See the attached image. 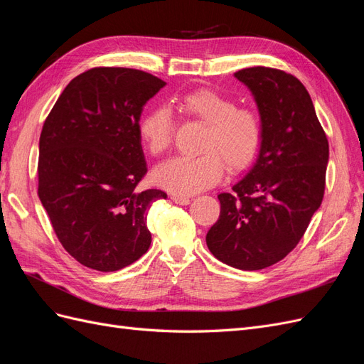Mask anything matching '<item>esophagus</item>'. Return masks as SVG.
<instances>
[{"mask_svg":"<svg viewBox=\"0 0 364 364\" xmlns=\"http://www.w3.org/2000/svg\"><path fill=\"white\" fill-rule=\"evenodd\" d=\"M171 200L174 202V203H178V205H188L191 200H190V197H186V196H178V194H173L171 196Z\"/></svg>","mask_w":364,"mask_h":364,"instance_id":"obj_1","label":"esophagus"}]
</instances>
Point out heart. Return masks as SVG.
<instances>
[{"mask_svg": "<svg viewBox=\"0 0 364 364\" xmlns=\"http://www.w3.org/2000/svg\"><path fill=\"white\" fill-rule=\"evenodd\" d=\"M181 111L205 124L199 156H178L153 171V182L174 194H196L222 179L223 168L241 171L258 156L262 142L259 115L249 107H237L229 97L211 90L186 94ZM174 123L168 109L150 111L139 123V138L151 156H161L173 142Z\"/></svg>", "mask_w": 364, "mask_h": 364, "instance_id": "b5f03b06", "label": "heart"}]
</instances>
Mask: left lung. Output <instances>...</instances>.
Instances as JSON below:
<instances>
[{
  "instance_id": "obj_1",
  "label": "left lung",
  "mask_w": 364,
  "mask_h": 364,
  "mask_svg": "<svg viewBox=\"0 0 364 364\" xmlns=\"http://www.w3.org/2000/svg\"><path fill=\"white\" fill-rule=\"evenodd\" d=\"M262 124L253 167L230 193L206 234L213 255L230 267L261 270L297 246L323 200L328 138L311 97L294 75L267 67L240 70Z\"/></svg>"
}]
</instances>
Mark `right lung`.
<instances>
[{"mask_svg": "<svg viewBox=\"0 0 364 364\" xmlns=\"http://www.w3.org/2000/svg\"><path fill=\"white\" fill-rule=\"evenodd\" d=\"M164 86L144 71L97 67L74 77L43 123L38 196L63 249L86 267L115 272L150 247L147 211L167 194L136 188L147 173L139 117Z\"/></svg>", "mask_w": 364, "mask_h": 364, "instance_id": "obj_1", "label": "right lung"}]
</instances>
